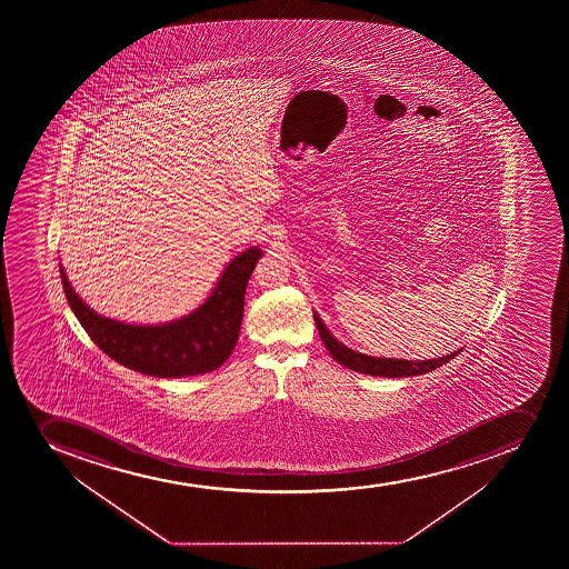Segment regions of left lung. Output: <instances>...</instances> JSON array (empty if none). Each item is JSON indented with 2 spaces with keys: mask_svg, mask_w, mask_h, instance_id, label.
<instances>
[{
  "mask_svg": "<svg viewBox=\"0 0 569 569\" xmlns=\"http://www.w3.org/2000/svg\"><path fill=\"white\" fill-rule=\"evenodd\" d=\"M313 319H316L317 330L321 333L322 343L327 347L328 352L332 355L333 360L339 361L341 366L349 367L352 371L371 375V377H417V375H425V372L438 369L447 361L452 360L455 356L460 355V350H455V352H450L443 358L422 361L395 360V358H375V356L360 355V352L345 347L343 343H339L338 339L328 332V328L325 327V322L319 319L317 313H313Z\"/></svg>",
  "mask_w": 569,
  "mask_h": 569,
  "instance_id": "8db88e82",
  "label": "left lung"
}]
</instances>
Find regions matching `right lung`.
<instances>
[{"label": "right lung", "instance_id": "add662e5", "mask_svg": "<svg viewBox=\"0 0 569 569\" xmlns=\"http://www.w3.org/2000/svg\"><path fill=\"white\" fill-rule=\"evenodd\" d=\"M261 256V248H247L231 259L200 308L156 327H136L98 316L79 299L62 267L59 270L73 316L109 358L150 377L181 378L214 371L230 358L241 330L248 278Z\"/></svg>", "mask_w": 569, "mask_h": 569}]
</instances>
